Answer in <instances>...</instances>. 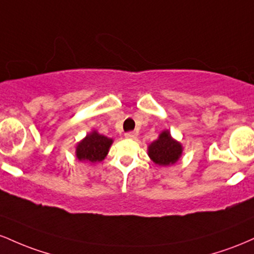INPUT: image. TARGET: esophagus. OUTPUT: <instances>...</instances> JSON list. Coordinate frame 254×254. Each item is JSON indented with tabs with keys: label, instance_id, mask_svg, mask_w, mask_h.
I'll list each match as a JSON object with an SVG mask.
<instances>
[{
	"label": "esophagus",
	"instance_id": "esophagus-1",
	"mask_svg": "<svg viewBox=\"0 0 254 254\" xmlns=\"http://www.w3.org/2000/svg\"><path fill=\"white\" fill-rule=\"evenodd\" d=\"M125 137H127V138H130V139H135L137 135H136V132H133V131H129V132L125 133Z\"/></svg>",
	"mask_w": 254,
	"mask_h": 254
}]
</instances>
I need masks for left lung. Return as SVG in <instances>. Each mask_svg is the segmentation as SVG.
<instances>
[{"mask_svg": "<svg viewBox=\"0 0 254 254\" xmlns=\"http://www.w3.org/2000/svg\"><path fill=\"white\" fill-rule=\"evenodd\" d=\"M183 147L172 138L168 131H164L155 142L148 148V154L154 162L160 166L176 164L182 155Z\"/></svg>", "mask_w": 254, "mask_h": 254, "instance_id": "1", "label": "left lung"}]
</instances>
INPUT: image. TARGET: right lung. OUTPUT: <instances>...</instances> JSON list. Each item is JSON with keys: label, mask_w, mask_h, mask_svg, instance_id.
<instances>
[{"label": "right lung", "mask_w": 254, "mask_h": 254, "mask_svg": "<svg viewBox=\"0 0 254 254\" xmlns=\"http://www.w3.org/2000/svg\"><path fill=\"white\" fill-rule=\"evenodd\" d=\"M112 139L106 136L99 135L98 132H92L86 136L82 142H80L76 148V156L81 161L94 162L103 161L109 153Z\"/></svg>", "instance_id": "add662e5"}]
</instances>
